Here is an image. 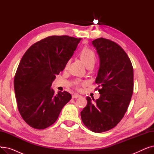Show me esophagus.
<instances>
[{
	"instance_id": "34e87169",
	"label": "esophagus",
	"mask_w": 154,
	"mask_h": 154,
	"mask_svg": "<svg viewBox=\"0 0 154 154\" xmlns=\"http://www.w3.org/2000/svg\"><path fill=\"white\" fill-rule=\"evenodd\" d=\"M80 97V95H79V94H74V95H72V99L79 98V97Z\"/></svg>"
}]
</instances>
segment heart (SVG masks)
Instances as JSON below:
<instances>
[{
	"instance_id": "1",
	"label": "heart",
	"mask_w": 154,
	"mask_h": 154,
	"mask_svg": "<svg viewBox=\"0 0 154 154\" xmlns=\"http://www.w3.org/2000/svg\"><path fill=\"white\" fill-rule=\"evenodd\" d=\"M79 57L87 67L94 65L95 61V53L92 48L85 47L79 52ZM79 82L77 83L79 84Z\"/></svg>"
}]
</instances>
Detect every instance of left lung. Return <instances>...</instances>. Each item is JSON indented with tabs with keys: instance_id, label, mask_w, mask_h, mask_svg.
Segmentation results:
<instances>
[{
	"instance_id": "8db88e82",
	"label": "left lung",
	"mask_w": 154,
	"mask_h": 154,
	"mask_svg": "<svg viewBox=\"0 0 154 154\" xmlns=\"http://www.w3.org/2000/svg\"><path fill=\"white\" fill-rule=\"evenodd\" d=\"M92 45L100 59L95 79L100 97L92 98V103L87 97V104L80 115L89 130L101 133L116 127L124 117L133 94L134 69L127 54L117 43L99 38Z\"/></svg>"
}]
</instances>
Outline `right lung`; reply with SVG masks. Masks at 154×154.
<instances>
[{
	"instance_id": "1",
	"label": "right lung",
	"mask_w": 154,
	"mask_h": 154,
	"mask_svg": "<svg viewBox=\"0 0 154 154\" xmlns=\"http://www.w3.org/2000/svg\"><path fill=\"white\" fill-rule=\"evenodd\" d=\"M80 40L49 36L31 45L22 57L14 77V90L20 114L31 127L40 130L52 125L71 99L69 92L55 94L51 87Z\"/></svg>"
}]
</instances>
